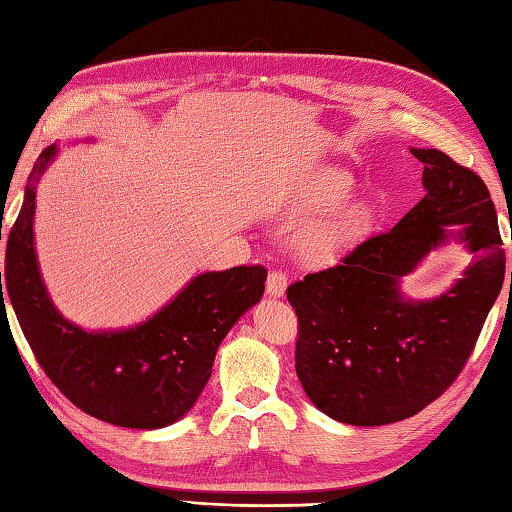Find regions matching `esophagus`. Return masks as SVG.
Masks as SVG:
<instances>
[{
  "instance_id": "1",
  "label": "esophagus",
  "mask_w": 512,
  "mask_h": 512,
  "mask_svg": "<svg viewBox=\"0 0 512 512\" xmlns=\"http://www.w3.org/2000/svg\"><path fill=\"white\" fill-rule=\"evenodd\" d=\"M287 289V276L283 272H272L267 276V296L281 298Z\"/></svg>"
}]
</instances>
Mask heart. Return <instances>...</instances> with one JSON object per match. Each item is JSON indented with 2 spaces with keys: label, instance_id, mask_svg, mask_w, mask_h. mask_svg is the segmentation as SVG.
<instances>
[{
  "label": "heart",
  "instance_id": "heart-1",
  "mask_svg": "<svg viewBox=\"0 0 512 512\" xmlns=\"http://www.w3.org/2000/svg\"><path fill=\"white\" fill-rule=\"evenodd\" d=\"M354 180L345 171H327L294 211L296 216H318L298 234L296 247L307 263L330 265L363 243L376 223L370 200H350Z\"/></svg>",
  "mask_w": 512,
  "mask_h": 512
}]
</instances>
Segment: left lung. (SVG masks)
<instances>
[{"label":"left lung","instance_id":"1","mask_svg":"<svg viewBox=\"0 0 512 512\" xmlns=\"http://www.w3.org/2000/svg\"><path fill=\"white\" fill-rule=\"evenodd\" d=\"M410 151L423 162L426 196L341 265L287 287L298 379L318 410L350 426H385L435 401L464 368L504 283L484 180L437 149ZM452 239L473 254L462 278L423 302L403 295L402 276Z\"/></svg>","mask_w":512,"mask_h":512}]
</instances>
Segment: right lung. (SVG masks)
<instances>
[{"instance_id":"right-lung-1","label":"right lung","mask_w":512,"mask_h":512,"mask_svg":"<svg viewBox=\"0 0 512 512\" xmlns=\"http://www.w3.org/2000/svg\"><path fill=\"white\" fill-rule=\"evenodd\" d=\"M57 158L46 147L28 176L24 205L8 234L6 292L28 345L66 399L95 419L156 430L194 408L214 368L218 345L265 292L267 269L205 272L149 316L120 330H84L57 310L35 249V196ZM2 240V236H0Z\"/></svg>"}]
</instances>
